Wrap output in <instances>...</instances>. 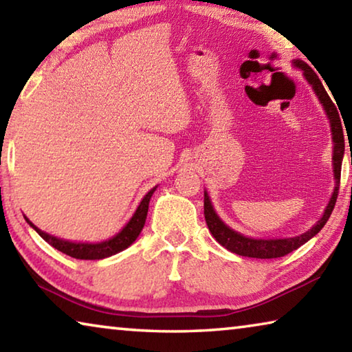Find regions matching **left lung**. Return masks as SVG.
I'll return each instance as SVG.
<instances>
[{
  "mask_svg": "<svg viewBox=\"0 0 352 352\" xmlns=\"http://www.w3.org/2000/svg\"><path fill=\"white\" fill-rule=\"evenodd\" d=\"M294 67L300 68L305 74L306 80L312 85V90L318 96V100L323 105L327 118H329L331 132H332V141H333V155H332V166H333V178H336V188H333L332 197L327 204L323 216L315 223L311 230L306 231L300 236L287 237V239H253V237H247L237 231L231 230L228 225H225L220 217L216 214L210 200V195L205 190V220L208 228H210L211 234L214 236L220 245L225 247L230 252H233L239 256H247V258H256V259H275L281 258V256L289 254L294 250L300 248L302 243H306L309 239L318 233V231L326 225L327 219L331 217L333 206H336L338 188H340V174H342V162L344 155V136H343V127L340 121V115L336 104L332 102L329 94L326 93L323 83H321L317 73L309 67L306 62L302 60H294Z\"/></svg>",
  "mask_w": 352,
  "mask_h": 352,
  "instance_id": "8db88e82",
  "label": "left lung"
}]
</instances>
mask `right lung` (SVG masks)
<instances>
[{
  "label": "right lung",
  "mask_w": 352,
  "mask_h": 352,
  "mask_svg": "<svg viewBox=\"0 0 352 352\" xmlns=\"http://www.w3.org/2000/svg\"><path fill=\"white\" fill-rule=\"evenodd\" d=\"M155 189H157V186L152 188L144 195V199L141 200L140 206L136 208V211L132 216V219L129 220V223L124 226V228L119 231L116 236H113L111 239L104 241V242L85 243V242H69V241L58 239V237H56V236H51V234L45 233V231L38 230L37 226H35L28 217H25V219L28 220V223L31 225L32 228L37 231V233L43 237L47 243H50V245L58 250V252H62V253L68 254V256H71V258H76V259H91V261L104 259V258H109V256L122 252V250H126L136 241V237L140 236V233L142 231V226H144V223H146L148 201H151V197L155 192Z\"/></svg>",
  "instance_id": "add662e5"
}]
</instances>
